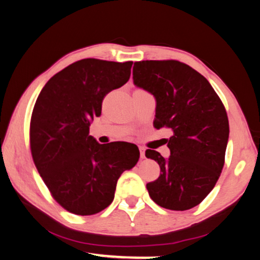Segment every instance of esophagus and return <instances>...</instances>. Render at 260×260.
Wrapping results in <instances>:
<instances>
[{
  "mask_svg": "<svg viewBox=\"0 0 260 260\" xmlns=\"http://www.w3.org/2000/svg\"><path fill=\"white\" fill-rule=\"evenodd\" d=\"M139 149H140V156H141V158H142V159H144V158H146V149H144L143 147H139Z\"/></svg>",
  "mask_w": 260,
  "mask_h": 260,
  "instance_id": "esophagus-1",
  "label": "esophagus"
}]
</instances>
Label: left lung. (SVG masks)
<instances>
[{
  "label": "left lung",
  "instance_id": "8db88e82",
  "mask_svg": "<svg viewBox=\"0 0 260 260\" xmlns=\"http://www.w3.org/2000/svg\"><path fill=\"white\" fill-rule=\"evenodd\" d=\"M133 81L156 99L153 126L173 133L167 140L169 158L146 151L160 167L158 179L147 183L149 195L161 208L191 209L212 190L225 164L226 109L210 82L181 61H135Z\"/></svg>",
  "mask_w": 260,
  "mask_h": 260
}]
</instances>
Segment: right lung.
Wrapping results in <instances>:
<instances>
[{"label": "right lung", "mask_w": 260, "mask_h": 260, "mask_svg": "<svg viewBox=\"0 0 260 260\" xmlns=\"http://www.w3.org/2000/svg\"><path fill=\"white\" fill-rule=\"evenodd\" d=\"M132 64L78 60L56 73L35 102L29 127L34 164L69 212L90 215L108 208L121 173L139 160L135 144H100L89 135L105 95L128 81Z\"/></svg>", "instance_id": "add662e5"}]
</instances>
